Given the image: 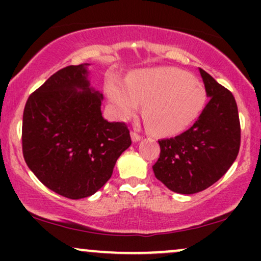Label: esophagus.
<instances>
[{
  "label": "esophagus",
  "instance_id": "1",
  "mask_svg": "<svg viewBox=\"0 0 261 261\" xmlns=\"http://www.w3.org/2000/svg\"><path fill=\"white\" fill-rule=\"evenodd\" d=\"M141 135L139 134V133H136V131H133V133H131V139H133V141L134 142H137V141H140L141 140Z\"/></svg>",
  "mask_w": 261,
  "mask_h": 261
}]
</instances>
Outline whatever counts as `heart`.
Masks as SVG:
<instances>
[{
  "mask_svg": "<svg viewBox=\"0 0 261 261\" xmlns=\"http://www.w3.org/2000/svg\"><path fill=\"white\" fill-rule=\"evenodd\" d=\"M108 94L122 119L130 118L145 103L143 116L149 130L162 136L185 130L205 104L202 83L173 67L141 71L128 85L110 81Z\"/></svg>",
  "mask_w": 261,
  "mask_h": 261,
  "instance_id": "obj_1",
  "label": "heart"
}]
</instances>
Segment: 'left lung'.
Returning <instances> with one entry per match:
<instances>
[{
	"label": "left lung",
	"mask_w": 261,
	"mask_h": 261,
	"mask_svg": "<svg viewBox=\"0 0 261 261\" xmlns=\"http://www.w3.org/2000/svg\"><path fill=\"white\" fill-rule=\"evenodd\" d=\"M208 101L187 131L158 141L155 178L169 190L195 194L226 174L241 147V122L233 94L200 68Z\"/></svg>",
	"instance_id": "1"
}]
</instances>
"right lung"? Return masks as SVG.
I'll return each instance as SVG.
<instances>
[{"mask_svg": "<svg viewBox=\"0 0 261 261\" xmlns=\"http://www.w3.org/2000/svg\"><path fill=\"white\" fill-rule=\"evenodd\" d=\"M87 65L54 73L29 95L23 112L27 166L45 187L72 200L99 190L131 145L125 122L101 116L103 94L89 88Z\"/></svg>", "mask_w": 261, "mask_h": 261, "instance_id": "add662e5", "label": "right lung"}]
</instances>
